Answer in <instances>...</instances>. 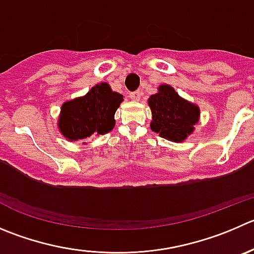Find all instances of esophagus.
Returning a JSON list of instances; mask_svg holds the SVG:
<instances>
[{"instance_id":"obj_1","label":"esophagus","mask_w":254,"mask_h":254,"mask_svg":"<svg viewBox=\"0 0 254 254\" xmlns=\"http://www.w3.org/2000/svg\"><path fill=\"white\" fill-rule=\"evenodd\" d=\"M142 97V92L141 91H134V92H131L129 93V98H131L132 101H139Z\"/></svg>"}]
</instances>
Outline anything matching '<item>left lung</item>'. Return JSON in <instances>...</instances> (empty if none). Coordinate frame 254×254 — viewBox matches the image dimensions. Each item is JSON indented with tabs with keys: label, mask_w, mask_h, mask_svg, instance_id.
Listing matches in <instances>:
<instances>
[{
	"label": "left lung",
	"mask_w": 254,
	"mask_h": 254,
	"mask_svg": "<svg viewBox=\"0 0 254 254\" xmlns=\"http://www.w3.org/2000/svg\"><path fill=\"white\" fill-rule=\"evenodd\" d=\"M157 89V93L148 98L151 129L171 142H185L194 132L201 110L195 103L181 97L170 84H159Z\"/></svg>",
	"instance_id": "left-lung-1"
}]
</instances>
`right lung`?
Returning <instances> with one entry per match:
<instances>
[{
  "instance_id": "add662e5",
  "label": "right lung",
  "mask_w": 254,
  "mask_h": 254,
  "mask_svg": "<svg viewBox=\"0 0 254 254\" xmlns=\"http://www.w3.org/2000/svg\"><path fill=\"white\" fill-rule=\"evenodd\" d=\"M122 101L123 95L112 91L110 84L97 83L84 96L66 101L61 106L59 131L69 142L108 133L115 127V113Z\"/></svg>"
}]
</instances>
